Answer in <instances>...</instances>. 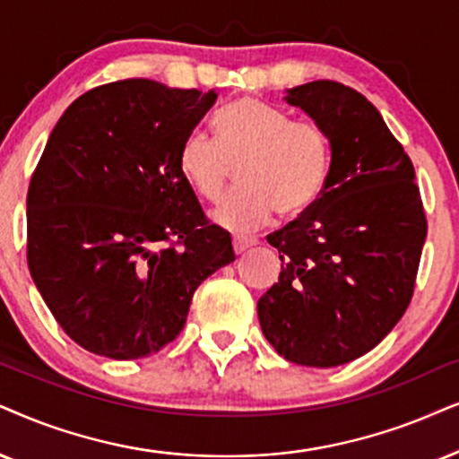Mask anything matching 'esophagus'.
<instances>
[{
  "label": "esophagus",
  "mask_w": 459,
  "mask_h": 459,
  "mask_svg": "<svg viewBox=\"0 0 459 459\" xmlns=\"http://www.w3.org/2000/svg\"><path fill=\"white\" fill-rule=\"evenodd\" d=\"M256 243H258L256 237H246V235H235V237H233V249H235V254L246 252L247 247L256 246Z\"/></svg>",
  "instance_id": "obj_1"
}]
</instances>
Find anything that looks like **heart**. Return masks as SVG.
Returning <instances> with one entry per match:
<instances>
[{"label":"heart","instance_id":"obj_1","mask_svg":"<svg viewBox=\"0 0 459 459\" xmlns=\"http://www.w3.org/2000/svg\"><path fill=\"white\" fill-rule=\"evenodd\" d=\"M216 135L190 133L178 165L196 195L212 203L229 188L237 167L241 186L212 212L224 229L254 230L275 212L299 218L326 190L333 143L316 120H290L269 103L241 97L220 109Z\"/></svg>","mask_w":459,"mask_h":459}]
</instances>
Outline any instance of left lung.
Returning a JSON list of instances; mask_svg holds the SVG:
<instances>
[{
  "instance_id": "obj_1",
  "label": "left lung",
  "mask_w": 459,
  "mask_h": 459,
  "mask_svg": "<svg viewBox=\"0 0 459 459\" xmlns=\"http://www.w3.org/2000/svg\"><path fill=\"white\" fill-rule=\"evenodd\" d=\"M286 101L326 129L333 167L320 201L266 237L283 264L258 320L280 356L330 368L373 350L404 316L428 222L413 162L367 97L316 80Z\"/></svg>"
}]
</instances>
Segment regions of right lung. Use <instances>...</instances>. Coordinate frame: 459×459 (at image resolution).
Returning a JSON list of instances; mask_svg holds the SVG:
<instances>
[{"label":"right lung","mask_w":459,"mask_h":459,"mask_svg":"<svg viewBox=\"0 0 459 459\" xmlns=\"http://www.w3.org/2000/svg\"><path fill=\"white\" fill-rule=\"evenodd\" d=\"M218 92L118 80L78 97L27 193V263L86 351L137 359L182 333L195 290L233 263L178 165Z\"/></svg>","instance_id":"add662e5"}]
</instances>
